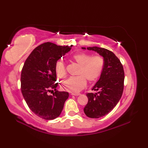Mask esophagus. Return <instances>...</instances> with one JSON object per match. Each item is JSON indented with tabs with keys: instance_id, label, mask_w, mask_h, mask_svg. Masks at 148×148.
<instances>
[{
	"instance_id": "esophagus-1",
	"label": "esophagus",
	"mask_w": 148,
	"mask_h": 148,
	"mask_svg": "<svg viewBox=\"0 0 148 148\" xmlns=\"http://www.w3.org/2000/svg\"><path fill=\"white\" fill-rule=\"evenodd\" d=\"M81 95L80 93H72V95H75V96H79Z\"/></svg>"
}]
</instances>
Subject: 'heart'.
Here are the masks:
<instances>
[{
  "mask_svg": "<svg viewBox=\"0 0 148 148\" xmlns=\"http://www.w3.org/2000/svg\"><path fill=\"white\" fill-rule=\"evenodd\" d=\"M72 60L79 65L77 76L71 77L62 83V88L67 92L77 93L86 86L87 81L94 83L101 76L105 65V60L102 55H93L88 53L81 52L74 54ZM55 72L60 78L67 76L65 65L58 61L55 65Z\"/></svg>",
  "mask_w": 148,
  "mask_h": 148,
  "instance_id": "b5f03b06",
  "label": "heart"
}]
</instances>
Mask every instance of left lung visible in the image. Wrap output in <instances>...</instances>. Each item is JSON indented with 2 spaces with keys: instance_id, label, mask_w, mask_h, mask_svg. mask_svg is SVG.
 Returning a JSON list of instances; mask_svg holds the SVG:
<instances>
[{
  "instance_id": "1",
  "label": "left lung",
  "mask_w": 148,
  "mask_h": 148,
  "mask_svg": "<svg viewBox=\"0 0 148 148\" xmlns=\"http://www.w3.org/2000/svg\"><path fill=\"white\" fill-rule=\"evenodd\" d=\"M87 49L97 52L105 60L102 73L92 88L98 92L86 94L88 102L84 108L88 117L99 118L111 112L120 100L124 88L125 73L123 65L114 53L97 46L88 47Z\"/></svg>"
}]
</instances>
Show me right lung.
<instances>
[{
	"label": "right lung",
	"instance_id": "obj_1",
	"mask_svg": "<svg viewBox=\"0 0 148 148\" xmlns=\"http://www.w3.org/2000/svg\"><path fill=\"white\" fill-rule=\"evenodd\" d=\"M72 46L43 43L33 50L22 69V95L31 111L42 119L51 120L58 117L68 99V92L56 89L58 83H55V65ZM51 89L55 92L48 96L47 93Z\"/></svg>",
	"mask_w": 148,
	"mask_h": 148
}]
</instances>
